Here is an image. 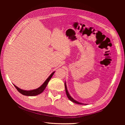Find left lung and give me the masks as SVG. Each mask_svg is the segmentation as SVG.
Masks as SVG:
<instances>
[{
  "mask_svg": "<svg viewBox=\"0 0 125 125\" xmlns=\"http://www.w3.org/2000/svg\"><path fill=\"white\" fill-rule=\"evenodd\" d=\"M65 91H66V93L68 99H69L70 101H71L72 102H74V103H76V104H82V105H83H83L84 104V105H86V104H83V103H81V102H80L77 101L76 100H74V99H73V98L70 95V94H69V92H68V90H67V86H66V82L65 83Z\"/></svg>",
  "mask_w": 125,
  "mask_h": 125,
  "instance_id": "left-lung-1",
  "label": "left lung"
}]
</instances>
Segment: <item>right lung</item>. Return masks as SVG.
I'll list each match as a JSON object with an SVG mask.
<instances>
[{"instance_id": "1", "label": "right lung", "mask_w": 125, "mask_h": 125, "mask_svg": "<svg viewBox=\"0 0 125 125\" xmlns=\"http://www.w3.org/2000/svg\"><path fill=\"white\" fill-rule=\"evenodd\" d=\"M55 71H54L53 73H51V74L49 76V77L47 78V80H45V81L43 83L41 87H39V88H38L37 89H34L32 90H22L20 89L19 88H18V87H17L14 84V86L15 87V88L17 89V90L21 94H23V95L25 96H36L37 95H39L41 94L42 92L44 90V89H45L46 87H47V84L49 83V82L50 81V80H51V78H52V77L53 75V74H54Z\"/></svg>"}]
</instances>
